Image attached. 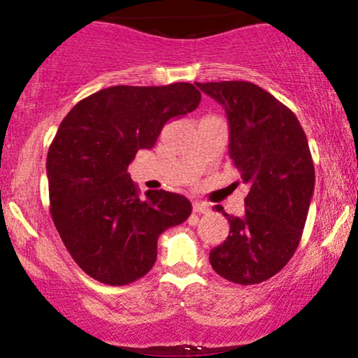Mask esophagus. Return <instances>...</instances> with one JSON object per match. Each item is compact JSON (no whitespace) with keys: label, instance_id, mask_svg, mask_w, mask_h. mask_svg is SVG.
<instances>
[{"label":"esophagus","instance_id":"esophagus-1","mask_svg":"<svg viewBox=\"0 0 358 358\" xmlns=\"http://www.w3.org/2000/svg\"><path fill=\"white\" fill-rule=\"evenodd\" d=\"M193 212H195V213H208V212H210V208H208L207 203L195 202V203H193Z\"/></svg>","mask_w":358,"mask_h":358}]
</instances>
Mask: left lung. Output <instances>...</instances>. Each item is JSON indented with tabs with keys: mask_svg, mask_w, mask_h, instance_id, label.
Listing matches in <instances>:
<instances>
[{
	"mask_svg": "<svg viewBox=\"0 0 358 358\" xmlns=\"http://www.w3.org/2000/svg\"><path fill=\"white\" fill-rule=\"evenodd\" d=\"M225 109L229 155L250 190L245 213L234 217L220 205L231 232L210 250L219 276L236 285H259L293 257L315 190V166L298 117L252 82H196Z\"/></svg>",
	"mask_w": 358,
	"mask_h": 358,
	"instance_id": "8db88e82",
	"label": "left lung"
}]
</instances>
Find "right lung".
Returning a JSON list of instances; mask_svg holds the SVG:
<instances>
[{"label":"right lung","instance_id":"add662e5","mask_svg":"<svg viewBox=\"0 0 358 358\" xmlns=\"http://www.w3.org/2000/svg\"><path fill=\"white\" fill-rule=\"evenodd\" d=\"M199 104L187 82L114 85L77 102L60 122L47 155L50 215L90 278L110 286L143 278L155 266L158 237L190 217V200L178 193L148 190L141 199L127 166L171 117Z\"/></svg>","mask_w":358,"mask_h":358}]
</instances>
